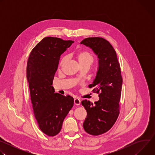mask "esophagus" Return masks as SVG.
<instances>
[{"mask_svg":"<svg viewBox=\"0 0 155 155\" xmlns=\"http://www.w3.org/2000/svg\"><path fill=\"white\" fill-rule=\"evenodd\" d=\"M74 104H75V105H80V104H81V101H80V99H78V98H75V99H74Z\"/></svg>","mask_w":155,"mask_h":155,"instance_id":"obj_1","label":"esophagus"}]
</instances>
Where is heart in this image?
<instances>
[{
    "instance_id": "1",
    "label": "heart",
    "mask_w": 155,
    "mask_h": 155,
    "mask_svg": "<svg viewBox=\"0 0 155 155\" xmlns=\"http://www.w3.org/2000/svg\"><path fill=\"white\" fill-rule=\"evenodd\" d=\"M76 58L78 59L80 65L84 64H91L94 59L92 54L86 50L78 51L76 53ZM66 60H67V56H64L59 62V67H62L65 62Z\"/></svg>"
}]
</instances>
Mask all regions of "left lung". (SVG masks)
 I'll return each instance as SVG.
<instances>
[{"label": "left lung", "mask_w": 155, "mask_h": 155, "mask_svg": "<svg viewBox=\"0 0 155 155\" xmlns=\"http://www.w3.org/2000/svg\"><path fill=\"white\" fill-rule=\"evenodd\" d=\"M98 56L99 69L93 84V93L99 100L94 104L86 99L81 102L87 112L83 128L89 134L105 133L114 125L120 114V101L123 78L117 53L108 41L102 37H88L81 43Z\"/></svg>", "instance_id": "8db88e82"}]
</instances>
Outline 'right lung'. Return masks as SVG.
I'll return each mask as SVG.
<instances>
[{
	"instance_id": "right-lung-1",
	"label": "right lung",
	"mask_w": 155,
	"mask_h": 155,
	"mask_svg": "<svg viewBox=\"0 0 155 155\" xmlns=\"http://www.w3.org/2000/svg\"><path fill=\"white\" fill-rule=\"evenodd\" d=\"M72 43V40L46 37L37 44L28 58L27 78L34 114L40 129L48 136L59 133L74 105L72 97L54 93L51 86L61 54Z\"/></svg>"
}]
</instances>
